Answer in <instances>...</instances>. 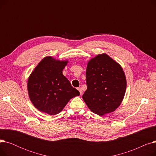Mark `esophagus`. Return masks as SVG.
<instances>
[{
	"label": "esophagus",
	"instance_id": "esophagus-1",
	"mask_svg": "<svg viewBox=\"0 0 156 156\" xmlns=\"http://www.w3.org/2000/svg\"><path fill=\"white\" fill-rule=\"evenodd\" d=\"M78 90L80 92V95H82V94H83V91H82V89H81V88H78Z\"/></svg>",
	"mask_w": 156,
	"mask_h": 156
}]
</instances>
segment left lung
Masks as SVG:
<instances>
[{
	"instance_id": "8db88e82",
	"label": "left lung",
	"mask_w": 156,
	"mask_h": 156,
	"mask_svg": "<svg viewBox=\"0 0 156 156\" xmlns=\"http://www.w3.org/2000/svg\"><path fill=\"white\" fill-rule=\"evenodd\" d=\"M86 81L82 98L92 112L103 116L120 105L126 92V76L121 65L108 54H98L88 61Z\"/></svg>"
}]
</instances>
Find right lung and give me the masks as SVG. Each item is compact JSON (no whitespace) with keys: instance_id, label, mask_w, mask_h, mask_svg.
I'll list each match as a JSON object with an SVG mask.
<instances>
[{"instance_id":"1","label":"right lung","mask_w":156,"mask_h":156,"mask_svg":"<svg viewBox=\"0 0 156 156\" xmlns=\"http://www.w3.org/2000/svg\"><path fill=\"white\" fill-rule=\"evenodd\" d=\"M68 63L47 56L32 71L28 80L30 99L40 111L55 115L62 111L72 98L80 95L62 74Z\"/></svg>"}]
</instances>
